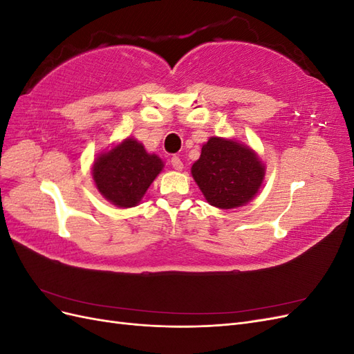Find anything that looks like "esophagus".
Returning <instances> with one entry per match:
<instances>
[{
    "mask_svg": "<svg viewBox=\"0 0 354 354\" xmlns=\"http://www.w3.org/2000/svg\"><path fill=\"white\" fill-rule=\"evenodd\" d=\"M171 165H173V168L177 169V171L183 169V162H181V159H180L178 156H173V158H171Z\"/></svg>",
    "mask_w": 354,
    "mask_h": 354,
    "instance_id": "34e87169",
    "label": "esophagus"
}]
</instances>
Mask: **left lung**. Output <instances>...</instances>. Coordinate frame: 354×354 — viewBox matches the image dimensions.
Instances as JSON below:
<instances>
[{
  "instance_id": "obj_1",
  "label": "left lung",
  "mask_w": 354,
  "mask_h": 354,
  "mask_svg": "<svg viewBox=\"0 0 354 354\" xmlns=\"http://www.w3.org/2000/svg\"><path fill=\"white\" fill-rule=\"evenodd\" d=\"M264 174V164L250 146L221 137H209L192 165V176L207 202L221 209L248 203L259 194Z\"/></svg>"
}]
</instances>
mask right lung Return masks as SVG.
Here are the masks:
<instances>
[{
    "mask_svg": "<svg viewBox=\"0 0 354 354\" xmlns=\"http://www.w3.org/2000/svg\"><path fill=\"white\" fill-rule=\"evenodd\" d=\"M162 159L128 137L93 164V180L104 199L120 208L136 207L162 171Z\"/></svg>",
    "mask_w": 354,
    "mask_h": 354,
    "instance_id": "add662e5",
    "label": "right lung"
}]
</instances>
